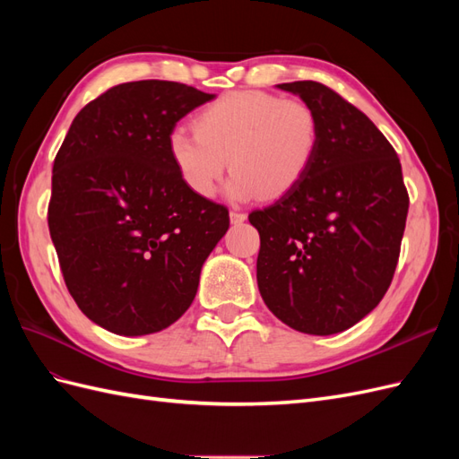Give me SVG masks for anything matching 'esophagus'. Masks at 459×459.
<instances>
[{"mask_svg": "<svg viewBox=\"0 0 459 459\" xmlns=\"http://www.w3.org/2000/svg\"><path fill=\"white\" fill-rule=\"evenodd\" d=\"M230 220H231V224H243V221L247 220V214L245 212H238V211H231L230 212Z\"/></svg>", "mask_w": 459, "mask_h": 459, "instance_id": "obj_1", "label": "esophagus"}]
</instances>
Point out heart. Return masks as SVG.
<instances>
[{"instance_id":"b5f03b06","label":"heart","mask_w":459,"mask_h":459,"mask_svg":"<svg viewBox=\"0 0 459 459\" xmlns=\"http://www.w3.org/2000/svg\"><path fill=\"white\" fill-rule=\"evenodd\" d=\"M319 120L304 101L266 91H231L195 117V132L174 128L169 155L182 182L212 197L230 162L226 195L280 199L310 172L319 147Z\"/></svg>"}]
</instances>
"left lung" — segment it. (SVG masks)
<instances>
[{"label":"left lung","instance_id":"1","mask_svg":"<svg viewBox=\"0 0 459 459\" xmlns=\"http://www.w3.org/2000/svg\"><path fill=\"white\" fill-rule=\"evenodd\" d=\"M310 105L319 147L307 178L253 211L256 281L266 307L308 335H333L385 297L398 264L408 191L396 151L354 105L319 82L277 84Z\"/></svg>","mask_w":459,"mask_h":459}]
</instances>
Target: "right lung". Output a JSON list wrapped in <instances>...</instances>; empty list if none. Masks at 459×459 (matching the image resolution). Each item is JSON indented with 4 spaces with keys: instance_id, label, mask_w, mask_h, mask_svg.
I'll return each instance as SVG.
<instances>
[{
    "instance_id": "obj_1",
    "label": "right lung",
    "mask_w": 459,
    "mask_h": 459,
    "mask_svg": "<svg viewBox=\"0 0 459 459\" xmlns=\"http://www.w3.org/2000/svg\"><path fill=\"white\" fill-rule=\"evenodd\" d=\"M212 100L179 82L118 84L80 110L55 157L48 224L66 289L117 335L182 317L230 228L228 208L189 191L169 155L176 122Z\"/></svg>"
}]
</instances>
